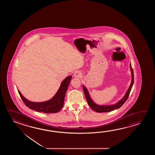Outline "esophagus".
<instances>
[{
  "mask_svg": "<svg viewBox=\"0 0 155 155\" xmlns=\"http://www.w3.org/2000/svg\"><path fill=\"white\" fill-rule=\"evenodd\" d=\"M81 76H82V74H81V72H80V71H76L75 73H74V76L75 78H79L81 77Z\"/></svg>",
  "mask_w": 155,
  "mask_h": 155,
  "instance_id": "obj_1",
  "label": "esophagus"
}]
</instances>
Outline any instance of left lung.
Returning <instances> with one entry per match:
<instances>
[{"label": "left lung", "instance_id": "obj_1", "mask_svg": "<svg viewBox=\"0 0 155 155\" xmlns=\"http://www.w3.org/2000/svg\"><path fill=\"white\" fill-rule=\"evenodd\" d=\"M130 70H131L132 74V80L131 85L130 86L129 89L127 91V92L126 93L124 97L120 101H119V102H117L116 104H114V105H97L96 103L92 101L90 96L89 95V91L86 88L85 86L84 85L82 86L83 90H84V92L85 94L87 102L92 110H94L95 111L97 112H110V111H113L115 109H119L120 107H121L124 105V104L125 102L127 100V99H128V97H129V94H130V91L131 90L132 86L134 84V71H133V70L132 68L131 64H130Z\"/></svg>", "mask_w": 155, "mask_h": 155}]
</instances>
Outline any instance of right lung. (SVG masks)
Here are the masks:
<instances>
[{
  "instance_id": "add662e5",
  "label": "right lung",
  "mask_w": 155,
  "mask_h": 155,
  "mask_svg": "<svg viewBox=\"0 0 155 155\" xmlns=\"http://www.w3.org/2000/svg\"><path fill=\"white\" fill-rule=\"evenodd\" d=\"M71 78V76L66 77L61 83L59 89L53 98L44 102L30 101L22 95L19 90H18V92L25 105L29 109L43 113H56L59 112L63 107L65 93Z\"/></svg>"
}]
</instances>
